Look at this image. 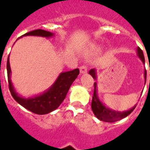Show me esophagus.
Masks as SVG:
<instances>
[{
	"instance_id": "34e87169",
	"label": "esophagus",
	"mask_w": 150,
	"mask_h": 150,
	"mask_svg": "<svg viewBox=\"0 0 150 150\" xmlns=\"http://www.w3.org/2000/svg\"><path fill=\"white\" fill-rule=\"evenodd\" d=\"M80 73L81 74H86L87 73V68L86 66H82L80 67Z\"/></svg>"
}]
</instances>
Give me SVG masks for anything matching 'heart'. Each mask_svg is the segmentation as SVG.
I'll return each mask as SVG.
<instances>
[{"label":"heart","instance_id":"heart-1","mask_svg":"<svg viewBox=\"0 0 150 150\" xmlns=\"http://www.w3.org/2000/svg\"><path fill=\"white\" fill-rule=\"evenodd\" d=\"M89 51L91 53H94V54H97V53H100L101 50H100V47H91L89 49Z\"/></svg>","mask_w":150,"mask_h":150}]
</instances>
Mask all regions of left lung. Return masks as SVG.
Returning <instances> with one entry per match:
<instances>
[{"label": "left lung", "mask_w": 150, "mask_h": 150, "mask_svg": "<svg viewBox=\"0 0 150 150\" xmlns=\"http://www.w3.org/2000/svg\"><path fill=\"white\" fill-rule=\"evenodd\" d=\"M136 52H137V56L139 57V58L145 64V58L143 53H142V50L139 47H138ZM89 73L93 76L94 79L97 80L96 68L91 69V70L89 71ZM144 78L145 82H146V70H145L144 72ZM136 105L132 107L130 110H125V111H116L114 110L110 109L109 107H107L100 100L98 93H97V82H95V83H94V93L93 96V100H92L91 107L93 112L95 114V116L100 121H105V122H114V121L121 120L122 118H125V117L129 115L134 110V109L136 107Z\"/></svg>", "instance_id": "left-lung-1"}]
</instances>
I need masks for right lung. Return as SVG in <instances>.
Returning a JSON list of instances; mask_svg holds the SVG:
<instances>
[{
    "label": "right lung",
    "instance_id": "1",
    "mask_svg": "<svg viewBox=\"0 0 150 150\" xmlns=\"http://www.w3.org/2000/svg\"><path fill=\"white\" fill-rule=\"evenodd\" d=\"M27 36L51 38L54 36V33L43 29H36L27 33L21 37ZM18 40V39H17V40ZM7 71L9 89L13 98L21 106L36 114H47L55 110L65 99L71 86L79 74V70L78 68L69 71H63L60 73L58 77L57 78L52 86H50L43 93L35 96L25 97L18 93L12 84L11 79V70L9 62V56L7 61Z\"/></svg>",
    "mask_w": 150,
    "mask_h": 150
}]
</instances>
